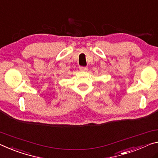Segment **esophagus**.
Wrapping results in <instances>:
<instances>
[{
	"mask_svg": "<svg viewBox=\"0 0 158 158\" xmlns=\"http://www.w3.org/2000/svg\"><path fill=\"white\" fill-rule=\"evenodd\" d=\"M80 70L81 71H87L88 69H87V67H80Z\"/></svg>",
	"mask_w": 158,
	"mask_h": 158,
	"instance_id": "34e87169",
	"label": "esophagus"
}]
</instances>
